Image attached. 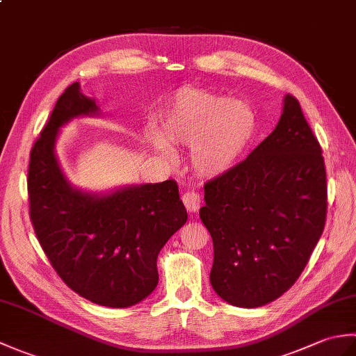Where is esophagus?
Instances as JSON below:
<instances>
[{
    "mask_svg": "<svg viewBox=\"0 0 356 356\" xmlns=\"http://www.w3.org/2000/svg\"><path fill=\"white\" fill-rule=\"evenodd\" d=\"M182 202H184L186 211H190V213H195V211H199L202 200H200L199 193H195L194 190H188L182 195Z\"/></svg>",
    "mask_w": 356,
    "mask_h": 356,
    "instance_id": "esophagus-1",
    "label": "esophagus"
}]
</instances>
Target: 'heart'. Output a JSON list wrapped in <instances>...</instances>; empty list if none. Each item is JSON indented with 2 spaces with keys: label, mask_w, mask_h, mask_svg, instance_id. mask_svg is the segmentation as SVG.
Wrapping results in <instances>:
<instances>
[{
  "label": "heart",
  "mask_w": 356,
  "mask_h": 356,
  "mask_svg": "<svg viewBox=\"0 0 356 356\" xmlns=\"http://www.w3.org/2000/svg\"><path fill=\"white\" fill-rule=\"evenodd\" d=\"M255 133L257 116L248 102L184 87L166 102L161 131L149 127L145 140L165 162L176 159L171 143L190 147L193 170L202 177H220L241 162Z\"/></svg>",
  "instance_id": "b5f03b06"
}]
</instances>
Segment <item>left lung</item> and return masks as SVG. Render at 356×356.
<instances>
[{
  "label": "left lung",
  "instance_id": "1",
  "mask_svg": "<svg viewBox=\"0 0 356 356\" xmlns=\"http://www.w3.org/2000/svg\"><path fill=\"white\" fill-rule=\"evenodd\" d=\"M203 190L216 293L248 309L282 297L306 268L327 209L321 147L298 101L286 95L275 130Z\"/></svg>",
  "mask_w": 356,
  "mask_h": 356
}]
</instances>
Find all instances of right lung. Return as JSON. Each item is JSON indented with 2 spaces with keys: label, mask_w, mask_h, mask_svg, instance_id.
<instances>
[{
  "label": "right lung",
  "mask_w": 356,
  "mask_h": 356,
  "mask_svg": "<svg viewBox=\"0 0 356 356\" xmlns=\"http://www.w3.org/2000/svg\"><path fill=\"white\" fill-rule=\"evenodd\" d=\"M99 115V104L81 92L79 82L59 96L30 153V218L72 291L96 305L130 307L156 289L157 255L188 214L174 180L107 193L72 185L56 156L59 131L73 119Z\"/></svg>",
  "instance_id": "right-lung-1"
}]
</instances>
